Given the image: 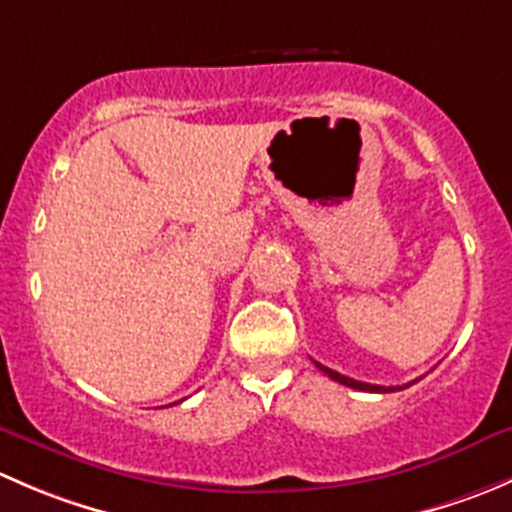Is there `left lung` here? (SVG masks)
Listing matches in <instances>:
<instances>
[{"label": "left lung", "mask_w": 512, "mask_h": 512, "mask_svg": "<svg viewBox=\"0 0 512 512\" xmlns=\"http://www.w3.org/2000/svg\"><path fill=\"white\" fill-rule=\"evenodd\" d=\"M314 364H317V369L324 371V374H327L329 379L339 381V384L349 386V389H356V391H376V394H386V391H396V389L401 391V389H406V386H411V384H406V386H376V384H364V381H354V379H349V376L339 374V371H332V369H329V366L319 364V361H314ZM416 381H418V379H416Z\"/></svg>", "instance_id": "1"}]
</instances>
